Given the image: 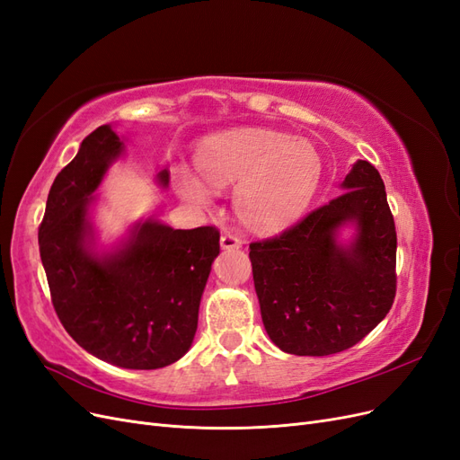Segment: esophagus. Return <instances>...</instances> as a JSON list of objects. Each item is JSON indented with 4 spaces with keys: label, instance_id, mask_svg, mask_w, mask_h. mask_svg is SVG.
I'll return each instance as SVG.
<instances>
[{
    "label": "esophagus",
    "instance_id": "obj_1",
    "mask_svg": "<svg viewBox=\"0 0 460 460\" xmlns=\"http://www.w3.org/2000/svg\"><path fill=\"white\" fill-rule=\"evenodd\" d=\"M220 247L222 249H240L242 247V240L238 238V235H234V234H225L220 238Z\"/></svg>",
    "mask_w": 460,
    "mask_h": 460
}]
</instances>
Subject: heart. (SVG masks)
<instances>
[{"instance_id": "1", "label": "heart", "mask_w": 460, "mask_h": 460, "mask_svg": "<svg viewBox=\"0 0 460 460\" xmlns=\"http://www.w3.org/2000/svg\"><path fill=\"white\" fill-rule=\"evenodd\" d=\"M196 161L204 178L180 171L178 196L208 207L215 190L238 184L235 211L247 226L262 232L291 225L311 203L323 176V161L309 142L261 128L208 136L199 144Z\"/></svg>"}]
</instances>
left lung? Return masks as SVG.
I'll list each match as a JSON object with an SVG mask.
<instances>
[{
  "instance_id": "8db88e82",
  "label": "left lung",
  "mask_w": 460,
  "mask_h": 460,
  "mask_svg": "<svg viewBox=\"0 0 460 460\" xmlns=\"http://www.w3.org/2000/svg\"><path fill=\"white\" fill-rule=\"evenodd\" d=\"M341 191L249 259L264 330L284 353L324 357L349 349L395 299L397 234L380 172L357 161ZM353 227L349 243L339 235Z\"/></svg>"
}]
</instances>
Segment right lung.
I'll return each instance as SVG.
<instances>
[{"mask_svg":"<svg viewBox=\"0 0 460 460\" xmlns=\"http://www.w3.org/2000/svg\"><path fill=\"white\" fill-rule=\"evenodd\" d=\"M122 155L124 142L111 124L84 137L49 190L40 257L68 336L109 365L153 370L176 363L191 347L220 234L213 226L174 230L147 218L97 252L93 191ZM157 182L169 186V171Z\"/></svg>","mask_w":460,"mask_h":460,"instance_id":"1","label":"right lung"}]
</instances>
